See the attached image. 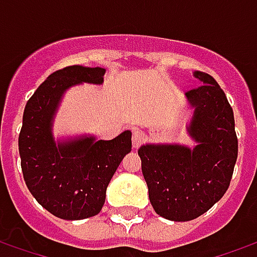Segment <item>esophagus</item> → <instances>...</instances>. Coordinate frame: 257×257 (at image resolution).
<instances>
[{
  "label": "esophagus",
  "mask_w": 257,
  "mask_h": 257,
  "mask_svg": "<svg viewBox=\"0 0 257 257\" xmlns=\"http://www.w3.org/2000/svg\"><path fill=\"white\" fill-rule=\"evenodd\" d=\"M145 139V135L142 131L139 129H135L134 132H132V146H134V149H138L140 146V143L143 142Z\"/></svg>",
  "instance_id": "obj_1"
}]
</instances>
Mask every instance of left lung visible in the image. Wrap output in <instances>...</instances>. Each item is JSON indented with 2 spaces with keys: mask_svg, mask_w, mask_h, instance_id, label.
Here are the masks:
<instances>
[{
  "mask_svg": "<svg viewBox=\"0 0 257 257\" xmlns=\"http://www.w3.org/2000/svg\"><path fill=\"white\" fill-rule=\"evenodd\" d=\"M204 85L186 92L194 107L187 126L197 145H145L138 151L149 198L168 220L187 221L209 210L230 186L238 156L234 112L209 74L195 71Z\"/></svg>",
  "mask_w": 257,
  "mask_h": 257,
  "instance_id": "1",
  "label": "left lung"
}]
</instances>
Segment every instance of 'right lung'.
Listing matches in <instances>:
<instances>
[{
    "instance_id": "obj_1",
    "label": "right lung",
    "mask_w": 257,
    "mask_h": 257,
    "mask_svg": "<svg viewBox=\"0 0 257 257\" xmlns=\"http://www.w3.org/2000/svg\"><path fill=\"white\" fill-rule=\"evenodd\" d=\"M104 73L82 66L58 70L37 88L23 112L19 154L26 186L40 205L64 220L100 212L112 175L132 150L131 131L112 140L81 136L56 145L53 139V117L66 89L82 82L101 84Z\"/></svg>"
}]
</instances>
